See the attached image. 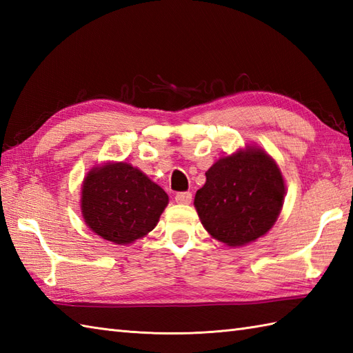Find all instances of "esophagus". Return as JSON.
Returning <instances> with one entry per match:
<instances>
[{
	"label": "esophagus",
	"mask_w": 353,
	"mask_h": 353,
	"mask_svg": "<svg viewBox=\"0 0 353 353\" xmlns=\"http://www.w3.org/2000/svg\"><path fill=\"white\" fill-rule=\"evenodd\" d=\"M192 200V194L188 191V192H177L176 194V201L177 203L181 205H190Z\"/></svg>",
	"instance_id": "1"
}]
</instances>
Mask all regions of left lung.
<instances>
[{
  "label": "left lung",
  "instance_id": "left-lung-1",
  "mask_svg": "<svg viewBox=\"0 0 353 353\" xmlns=\"http://www.w3.org/2000/svg\"><path fill=\"white\" fill-rule=\"evenodd\" d=\"M283 197V177L273 157L247 145L206 171V183L197 191L194 206L212 238L239 247L273 228Z\"/></svg>",
  "mask_w": 353,
  "mask_h": 353
}]
</instances>
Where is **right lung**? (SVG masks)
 <instances>
[{"mask_svg":"<svg viewBox=\"0 0 353 353\" xmlns=\"http://www.w3.org/2000/svg\"><path fill=\"white\" fill-rule=\"evenodd\" d=\"M81 214L92 232L114 244H130L152 232L168 196L125 162L94 167L81 185Z\"/></svg>","mask_w":353,"mask_h":353,"instance_id":"obj_1","label":"right lung"}]
</instances>
